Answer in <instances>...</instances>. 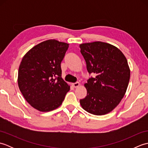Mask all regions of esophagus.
<instances>
[{"label": "esophagus", "mask_w": 148, "mask_h": 148, "mask_svg": "<svg viewBox=\"0 0 148 148\" xmlns=\"http://www.w3.org/2000/svg\"><path fill=\"white\" fill-rule=\"evenodd\" d=\"M72 85L73 86L74 88H77V87H78V86L80 85V83L79 82H76V83H72Z\"/></svg>", "instance_id": "obj_1"}]
</instances>
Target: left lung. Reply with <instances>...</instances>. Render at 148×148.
Listing matches in <instances>:
<instances>
[{
    "mask_svg": "<svg viewBox=\"0 0 148 148\" xmlns=\"http://www.w3.org/2000/svg\"><path fill=\"white\" fill-rule=\"evenodd\" d=\"M89 73L95 74L84 84L87 95L80 100L88 112L101 116L111 112L125 96L130 77L127 60L117 47L96 41L79 45Z\"/></svg>",
    "mask_w": 148,
    "mask_h": 148,
    "instance_id": "left-lung-1",
    "label": "left lung"
}]
</instances>
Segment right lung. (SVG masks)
Instances as JSON below:
<instances>
[{
    "label": "right lung",
    "instance_id": "obj_1",
    "mask_svg": "<svg viewBox=\"0 0 148 148\" xmlns=\"http://www.w3.org/2000/svg\"><path fill=\"white\" fill-rule=\"evenodd\" d=\"M69 46L55 39L45 40L31 48L21 60L19 89L27 102L40 112L58 108L70 90L62 77L60 66Z\"/></svg>",
    "mask_w": 148,
    "mask_h": 148
}]
</instances>
